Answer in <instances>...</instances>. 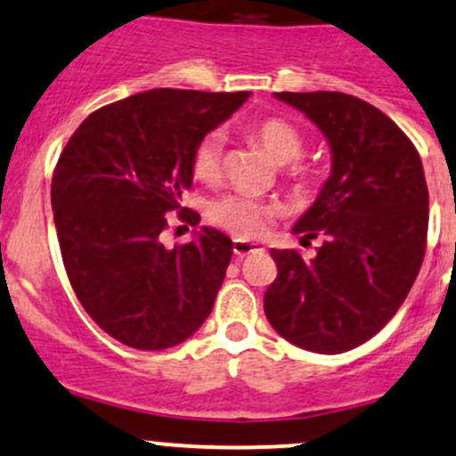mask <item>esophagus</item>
Returning a JSON list of instances; mask_svg holds the SVG:
<instances>
[{"mask_svg":"<svg viewBox=\"0 0 456 456\" xmlns=\"http://www.w3.org/2000/svg\"><path fill=\"white\" fill-rule=\"evenodd\" d=\"M232 252L239 256V259H243V256H248V255H256V252H263V248L256 246V243L243 241V239H234Z\"/></svg>","mask_w":456,"mask_h":456,"instance_id":"esophagus-1","label":"esophagus"}]
</instances>
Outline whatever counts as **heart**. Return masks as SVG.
Masks as SVG:
<instances>
[{
	"label": "heart",
	"instance_id": "b5f03b06",
	"mask_svg": "<svg viewBox=\"0 0 456 456\" xmlns=\"http://www.w3.org/2000/svg\"><path fill=\"white\" fill-rule=\"evenodd\" d=\"M243 131L252 142L265 149L276 164H285V175L292 180L297 191L309 193V191L321 186V168L298 162L303 158L305 147H307V140L297 125L285 118L270 116V118L255 120ZM224 159H226V135L215 129L197 142L193 151L195 177H200L201 182H215L222 175ZM274 213L276 208L267 201L241 193L226 195L210 206V219L239 239L261 237Z\"/></svg>",
	"mask_w": 456,
	"mask_h": 456
}]
</instances>
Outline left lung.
I'll return each mask as SVG.
<instances>
[{"label": "left lung", "instance_id": "left-lung-1", "mask_svg": "<svg viewBox=\"0 0 456 456\" xmlns=\"http://www.w3.org/2000/svg\"><path fill=\"white\" fill-rule=\"evenodd\" d=\"M331 147V175L292 228L321 237L312 261L270 250L279 274L263 307L300 349L342 354L382 330L411 292L426 252L428 186L415 144L378 107L340 92H281Z\"/></svg>", "mask_w": 456, "mask_h": 456}]
</instances>
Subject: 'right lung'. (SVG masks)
<instances>
[{"label":"right lung","instance_id":"1","mask_svg":"<svg viewBox=\"0 0 456 456\" xmlns=\"http://www.w3.org/2000/svg\"><path fill=\"white\" fill-rule=\"evenodd\" d=\"M248 96L134 94L89 114L61 151L53 210L65 272L92 321L126 346L180 345L213 309L232 241L201 228L168 250L159 234L173 210L197 226L200 215L180 206L193 184V151Z\"/></svg>","mask_w":456,"mask_h":456}]
</instances>
